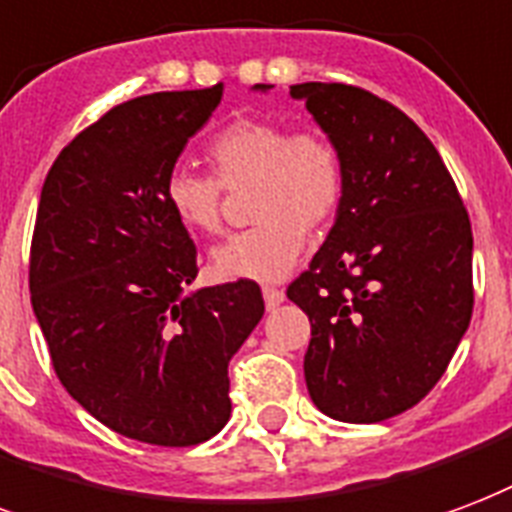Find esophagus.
<instances>
[{
	"label": "esophagus",
	"mask_w": 512,
	"mask_h": 512,
	"mask_svg": "<svg viewBox=\"0 0 512 512\" xmlns=\"http://www.w3.org/2000/svg\"><path fill=\"white\" fill-rule=\"evenodd\" d=\"M263 298H266L268 309H276V306L285 301V293H282V290H276V287H263Z\"/></svg>",
	"instance_id": "esophagus-1"
}]
</instances>
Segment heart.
<instances>
[{
  "mask_svg": "<svg viewBox=\"0 0 512 512\" xmlns=\"http://www.w3.org/2000/svg\"><path fill=\"white\" fill-rule=\"evenodd\" d=\"M213 176L176 165L162 195L184 230L211 236L222 225V187L255 184V227L211 249V271L227 282H276L298 263L306 230L331 225L344 200V157L320 130L285 121L236 119L208 143Z\"/></svg>",
  "mask_w": 512,
  "mask_h": 512,
  "instance_id": "b5f03b06",
  "label": "heart"
}]
</instances>
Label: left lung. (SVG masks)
<instances>
[{
    "label": "left lung",
    "mask_w": 512,
    "mask_h": 512,
    "mask_svg": "<svg viewBox=\"0 0 512 512\" xmlns=\"http://www.w3.org/2000/svg\"><path fill=\"white\" fill-rule=\"evenodd\" d=\"M290 94L344 157L336 222L287 287L312 323L306 388L328 418L380 423L437 385L467 333L469 214L434 143L396 105L347 83Z\"/></svg>",
    "instance_id": "left-lung-1"
}]
</instances>
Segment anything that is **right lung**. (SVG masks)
<instances>
[{
	"label": "right lung",
	"mask_w": 512,
	"mask_h": 512,
	"mask_svg": "<svg viewBox=\"0 0 512 512\" xmlns=\"http://www.w3.org/2000/svg\"><path fill=\"white\" fill-rule=\"evenodd\" d=\"M222 83L121 102L45 176L29 257L56 377L116 434L187 448L230 418L227 363L266 312L255 282L189 293L198 252L162 184Z\"/></svg>",
	"instance_id": "1"
}]
</instances>
